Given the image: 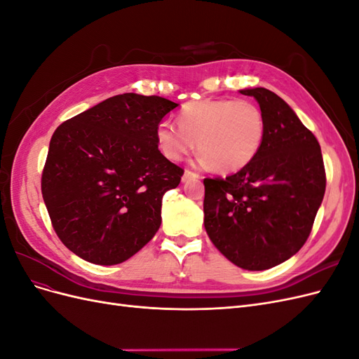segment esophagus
Wrapping results in <instances>:
<instances>
[{
  "label": "esophagus",
  "instance_id": "esophagus-1",
  "mask_svg": "<svg viewBox=\"0 0 359 359\" xmlns=\"http://www.w3.org/2000/svg\"><path fill=\"white\" fill-rule=\"evenodd\" d=\"M198 178H201L198 173H194V172H191V170H186L184 172V175H182V181L186 182V181H189V180H198Z\"/></svg>",
  "mask_w": 359,
  "mask_h": 359
}]
</instances>
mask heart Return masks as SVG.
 <instances>
[{"label":"heart","mask_w":359,"mask_h":359,"mask_svg":"<svg viewBox=\"0 0 359 359\" xmlns=\"http://www.w3.org/2000/svg\"><path fill=\"white\" fill-rule=\"evenodd\" d=\"M178 124L161 121L157 126L160 153L178 161L198 140L201 160L222 173L245 168L265 137L264 114L248 100L205 99L187 103L178 114Z\"/></svg>","instance_id":"heart-1"}]
</instances>
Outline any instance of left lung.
I'll use <instances>...</instances> for the list:
<instances>
[{
    "label": "left lung",
    "mask_w": 359,
    "mask_h": 359,
    "mask_svg": "<svg viewBox=\"0 0 359 359\" xmlns=\"http://www.w3.org/2000/svg\"><path fill=\"white\" fill-rule=\"evenodd\" d=\"M240 93L255 97L264 114V144L233 175L203 180V224L232 264L264 271L306 244L327 177L318 139L281 97L266 88Z\"/></svg>",
    "instance_id": "1"
}]
</instances>
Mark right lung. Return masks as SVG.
<instances>
[{"label": "right lung", "mask_w": 359, "mask_h": 359, "mask_svg": "<svg viewBox=\"0 0 359 359\" xmlns=\"http://www.w3.org/2000/svg\"><path fill=\"white\" fill-rule=\"evenodd\" d=\"M178 104L158 95H114L52 135L41 194L53 229L76 256L116 265L151 241L161 201L184 170L158 151L156 130Z\"/></svg>", "instance_id": "add662e5"}]
</instances>
